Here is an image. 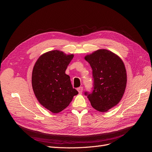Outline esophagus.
Returning a JSON list of instances; mask_svg holds the SVG:
<instances>
[{
	"label": "esophagus",
	"mask_w": 152,
	"mask_h": 152,
	"mask_svg": "<svg viewBox=\"0 0 152 152\" xmlns=\"http://www.w3.org/2000/svg\"><path fill=\"white\" fill-rule=\"evenodd\" d=\"M77 89V91L79 92V94H82L83 93V87H78Z\"/></svg>",
	"instance_id": "obj_1"
}]
</instances>
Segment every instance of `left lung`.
Listing matches in <instances>:
<instances>
[{
    "instance_id": "left-lung-1",
    "label": "left lung",
    "mask_w": 152,
    "mask_h": 152,
    "mask_svg": "<svg viewBox=\"0 0 152 152\" xmlns=\"http://www.w3.org/2000/svg\"><path fill=\"white\" fill-rule=\"evenodd\" d=\"M92 69L94 90L85 92L92 107L107 112L121 100L125 92L127 75L121 58L107 49H99L84 57Z\"/></svg>"
}]
</instances>
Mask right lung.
I'll return each instance as SVG.
<instances>
[{"mask_svg": "<svg viewBox=\"0 0 152 152\" xmlns=\"http://www.w3.org/2000/svg\"><path fill=\"white\" fill-rule=\"evenodd\" d=\"M73 54L54 50L40 56L32 73V87L40 104L53 113L66 108L78 92L65 74Z\"/></svg>", "mask_w": 152, "mask_h": 152, "instance_id": "right-lung-1", "label": "right lung"}]
</instances>
